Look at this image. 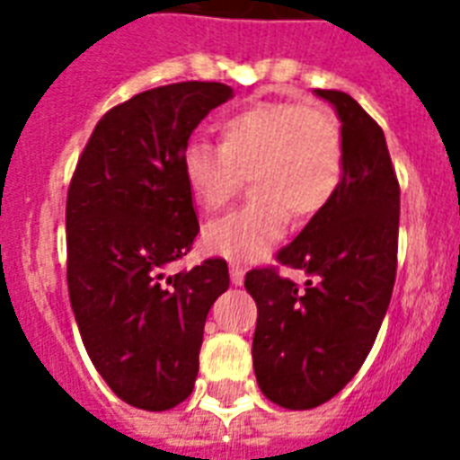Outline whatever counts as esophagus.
<instances>
[{
	"label": "esophagus",
	"instance_id": "34e87169",
	"mask_svg": "<svg viewBox=\"0 0 460 460\" xmlns=\"http://www.w3.org/2000/svg\"><path fill=\"white\" fill-rule=\"evenodd\" d=\"M229 270H231V281H234L236 287H241V284H243V279H245L243 265H238V262H231Z\"/></svg>",
	"mask_w": 460,
	"mask_h": 460
}]
</instances>
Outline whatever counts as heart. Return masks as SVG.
Listing matches in <instances>:
<instances>
[{
    "label": "heart",
    "mask_w": 460,
    "mask_h": 460,
    "mask_svg": "<svg viewBox=\"0 0 460 460\" xmlns=\"http://www.w3.org/2000/svg\"><path fill=\"white\" fill-rule=\"evenodd\" d=\"M181 169L202 212L229 205L251 179L252 200L209 222L202 245L231 262H255L284 236L288 215L313 219L334 200L346 169L341 124L324 107L245 104L219 121V146L190 140Z\"/></svg>",
    "instance_id": "obj_1"
}]
</instances>
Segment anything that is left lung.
Here are the masks:
<instances>
[{
	"label": "left lung",
	"mask_w": 460,
	"mask_h": 460,
	"mask_svg": "<svg viewBox=\"0 0 460 460\" xmlns=\"http://www.w3.org/2000/svg\"><path fill=\"white\" fill-rule=\"evenodd\" d=\"M341 119L346 169L334 200L277 252L305 270L298 288L277 267L245 274L258 324L252 367L267 399L288 411L329 401L360 370L396 279L401 188L385 131L341 90H317Z\"/></svg>",
	"instance_id": "left-lung-1"
}]
</instances>
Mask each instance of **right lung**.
<instances>
[{
    "label": "right lung",
    "instance_id": "right-lung-1",
    "mask_svg": "<svg viewBox=\"0 0 460 460\" xmlns=\"http://www.w3.org/2000/svg\"><path fill=\"white\" fill-rule=\"evenodd\" d=\"M224 83L186 81L111 107L78 157L66 195L68 298L90 360L119 399L169 411L193 392L226 260L166 274L200 231L181 155Z\"/></svg>",
    "mask_w": 460,
    "mask_h": 460
}]
</instances>
